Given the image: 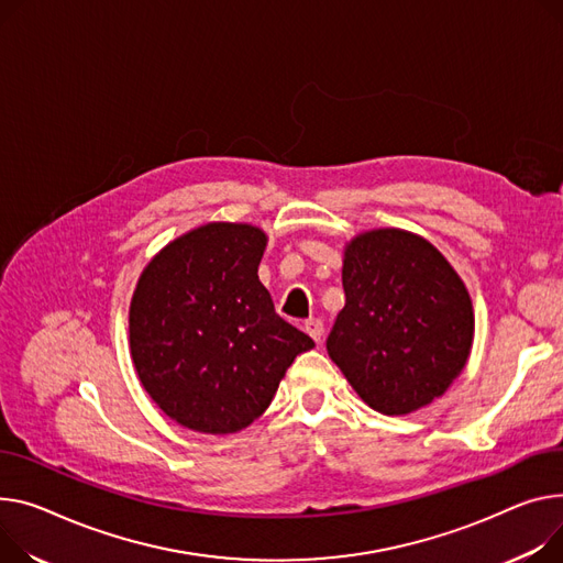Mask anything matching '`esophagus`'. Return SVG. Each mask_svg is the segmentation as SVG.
<instances>
[{"instance_id": "obj_1", "label": "esophagus", "mask_w": 563, "mask_h": 563, "mask_svg": "<svg viewBox=\"0 0 563 563\" xmlns=\"http://www.w3.org/2000/svg\"><path fill=\"white\" fill-rule=\"evenodd\" d=\"M303 328H306V332L312 336V340H314L317 344L321 342V336H323V321H321V319H314V317H312V319L306 321Z\"/></svg>"}]
</instances>
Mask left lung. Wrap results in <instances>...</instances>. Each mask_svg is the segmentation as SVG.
<instances>
[{
	"instance_id": "1",
	"label": "left lung",
	"mask_w": 563,
	"mask_h": 563,
	"mask_svg": "<svg viewBox=\"0 0 563 563\" xmlns=\"http://www.w3.org/2000/svg\"><path fill=\"white\" fill-rule=\"evenodd\" d=\"M346 306L328 334V355L366 405L409 415L439 398L473 344L471 296L423 238L380 229L344 251Z\"/></svg>"
}]
</instances>
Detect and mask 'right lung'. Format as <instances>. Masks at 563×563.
Listing matches in <instances>:
<instances>
[{
  "label": "right lung",
  "mask_w": 563,
  "mask_h": 563,
  "mask_svg": "<svg viewBox=\"0 0 563 563\" xmlns=\"http://www.w3.org/2000/svg\"><path fill=\"white\" fill-rule=\"evenodd\" d=\"M267 238L249 223H206L142 272L129 312L146 394L176 423L231 434L262 417L298 353L314 342L278 317L257 265Z\"/></svg>",
  "instance_id": "add662e5"
}]
</instances>
